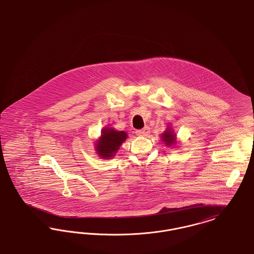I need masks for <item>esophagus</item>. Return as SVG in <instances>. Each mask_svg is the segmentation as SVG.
<instances>
[{"mask_svg": "<svg viewBox=\"0 0 254 254\" xmlns=\"http://www.w3.org/2000/svg\"><path fill=\"white\" fill-rule=\"evenodd\" d=\"M150 133V128L149 127H144L143 129H140V130H137L135 131V133L137 135H140V136H146Z\"/></svg>", "mask_w": 254, "mask_h": 254, "instance_id": "34e87169", "label": "esophagus"}]
</instances>
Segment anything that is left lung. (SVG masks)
I'll return each mask as SVG.
<instances>
[{"label": "left lung", "instance_id": "left-lung-1", "mask_svg": "<svg viewBox=\"0 0 254 254\" xmlns=\"http://www.w3.org/2000/svg\"><path fill=\"white\" fill-rule=\"evenodd\" d=\"M162 137V140L165 142V144L167 146H170V145H173L174 143L176 142L175 138H176V135L174 134L173 132L171 131V129H167L164 133H162L161 135Z\"/></svg>", "mask_w": 254, "mask_h": 254}]
</instances>
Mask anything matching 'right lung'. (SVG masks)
<instances>
[{
    "label": "right lung",
    "instance_id": "1",
    "mask_svg": "<svg viewBox=\"0 0 254 254\" xmlns=\"http://www.w3.org/2000/svg\"><path fill=\"white\" fill-rule=\"evenodd\" d=\"M127 138V133L123 131H116L115 129L105 128L98 142L96 143V151L102 159H110L115 156L120 149L122 142Z\"/></svg>",
    "mask_w": 254,
    "mask_h": 254
}]
</instances>
